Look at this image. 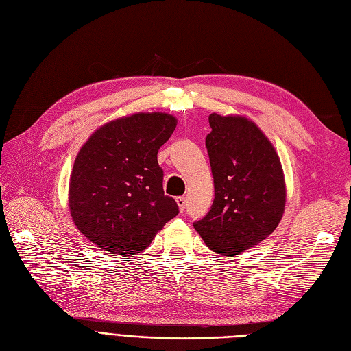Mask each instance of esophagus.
I'll return each mask as SVG.
<instances>
[{
    "label": "esophagus",
    "mask_w": 351,
    "mask_h": 351,
    "mask_svg": "<svg viewBox=\"0 0 351 351\" xmlns=\"http://www.w3.org/2000/svg\"><path fill=\"white\" fill-rule=\"evenodd\" d=\"M176 202H177V204H178V207H180V212H184L186 203H187L186 197H183V195H180V197H177V199H176Z\"/></svg>",
    "instance_id": "34e87169"
}]
</instances>
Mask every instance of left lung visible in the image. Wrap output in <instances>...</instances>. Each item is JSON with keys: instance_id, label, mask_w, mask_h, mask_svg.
<instances>
[{"instance_id": "left-lung-1", "label": "left lung", "mask_w": 351, "mask_h": 351, "mask_svg": "<svg viewBox=\"0 0 351 351\" xmlns=\"http://www.w3.org/2000/svg\"><path fill=\"white\" fill-rule=\"evenodd\" d=\"M208 123L215 200L193 226L216 254L233 256L266 239L281 221L284 173L275 148L254 122L210 114Z\"/></svg>"}]
</instances>
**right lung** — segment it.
<instances>
[{
	"label": "right lung",
	"mask_w": 351,
	"mask_h": 351,
	"mask_svg": "<svg viewBox=\"0 0 351 351\" xmlns=\"http://www.w3.org/2000/svg\"><path fill=\"white\" fill-rule=\"evenodd\" d=\"M173 115L135 114L97 130L75 160L69 186L77 229L114 255H138L178 206L164 194L157 154L176 130Z\"/></svg>",
	"instance_id": "right-lung-1"
}]
</instances>
